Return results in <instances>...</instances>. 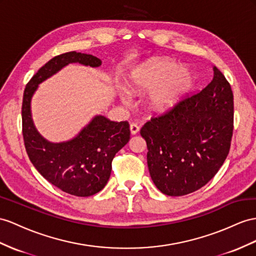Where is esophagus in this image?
Here are the masks:
<instances>
[{
  "mask_svg": "<svg viewBox=\"0 0 256 256\" xmlns=\"http://www.w3.org/2000/svg\"><path fill=\"white\" fill-rule=\"evenodd\" d=\"M130 134H132V135H136L137 133L140 132V126H137L136 123H132V124H130Z\"/></svg>",
  "mask_w": 256,
  "mask_h": 256,
  "instance_id": "34e87169",
  "label": "esophagus"
}]
</instances>
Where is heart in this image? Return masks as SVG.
Here are the masks:
<instances>
[{
    "instance_id": "obj_1",
    "label": "heart",
    "mask_w": 256,
    "mask_h": 256,
    "mask_svg": "<svg viewBox=\"0 0 256 256\" xmlns=\"http://www.w3.org/2000/svg\"><path fill=\"white\" fill-rule=\"evenodd\" d=\"M194 82L192 72L178 67L172 60H158L136 70L130 78V90L135 93L150 90L148 102L154 110L163 112L178 104Z\"/></svg>"
}]
</instances>
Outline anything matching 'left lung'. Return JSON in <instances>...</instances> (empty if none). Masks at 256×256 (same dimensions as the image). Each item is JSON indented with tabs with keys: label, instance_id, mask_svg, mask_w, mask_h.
<instances>
[{
	"label": "left lung",
	"instance_id": "1",
	"mask_svg": "<svg viewBox=\"0 0 256 256\" xmlns=\"http://www.w3.org/2000/svg\"><path fill=\"white\" fill-rule=\"evenodd\" d=\"M144 124L152 180L168 196H185L211 180L226 160L234 130V94L224 74Z\"/></svg>",
	"mask_w": 256,
	"mask_h": 256
}]
</instances>
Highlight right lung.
I'll return each instance as SVG.
<instances>
[{
    "label": "right lung",
    "mask_w": 256,
    "mask_h": 256,
    "mask_svg": "<svg viewBox=\"0 0 256 256\" xmlns=\"http://www.w3.org/2000/svg\"><path fill=\"white\" fill-rule=\"evenodd\" d=\"M72 62L90 67L102 64L93 55L69 52L52 58L38 69L24 92L22 136L30 161L45 180L67 194L90 196L106 186L116 154L130 140V124L96 116L68 142H50L38 134L31 118L32 95L38 84Z\"/></svg>",
    "instance_id": "obj_1"
}]
</instances>
